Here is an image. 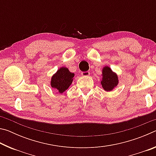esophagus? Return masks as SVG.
Here are the masks:
<instances>
[{
	"instance_id": "obj_1",
	"label": "esophagus",
	"mask_w": 156,
	"mask_h": 156,
	"mask_svg": "<svg viewBox=\"0 0 156 156\" xmlns=\"http://www.w3.org/2000/svg\"><path fill=\"white\" fill-rule=\"evenodd\" d=\"M81 74L83 76H89L90 75V72H81Z\"/></svg>"
}]
</instances>
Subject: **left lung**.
<instances>
[{"label": "left lung", "mask_w": 156, "mask_h": 156, "mask_svg": "<svg viewBox=\"0 0 156 156\" xmlns=\"http://www.w3.org/2000/svg\"><path fill=\"white\" fill-rule=\"evenodd\" d=\"M118 78L109 67H105L102 69V80L101 84L105 91H110L117 86Z\"/></svg>", "instance_id": "left-lung-1"}]
</instances>
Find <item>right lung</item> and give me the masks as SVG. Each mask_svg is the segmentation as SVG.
<instances>
[{
    "label": "right lung",
    "instance_id": "right-lung-1",
    "mask_svg": "<svg viewBox=\"0 0 156 156\" xmlns=\"http://www.w3.org/2000/svg\"><path fill=\"white\" fill-rule=\"evenodd\" d=\"M74 73L70 72L67 68L61 67L52 76L51 86L57 89L59 93H63L72 83Z\"/></svg>",
    "mask_w": 156,
    "mask_h": 156
}]
</instances>
